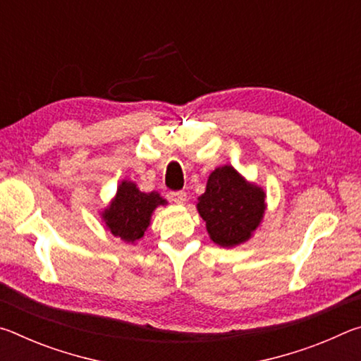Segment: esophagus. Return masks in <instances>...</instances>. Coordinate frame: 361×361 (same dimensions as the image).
<instances>
[{"instance_id":"34e87169","label":"esophagus","mask_w":361,"mask_h":361,"mask_svg":"<svg viewBox=\"0 0 361 361\" xmlns=\"http://www.w3.org/2000/svg\"><path fill=\"white\" fill-rule=\"evenodd\" d=\"M169 199L175 204H183L186 200V192L185 191H170Z\"/></svg>"}]
</instances>
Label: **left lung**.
Wrapping results in <instances>:
<instances>
[{
	"label": "left lung",
	"mask_w": 361,
	"mask_h": 361,
	"mask_svg": "<svg viewBox=\"0 0 361 361\" xmlns=\"http://www.w3.org/2000/svg\"><path fill=\"white\" fill-rule=\"evenodd\" d=\"M264 192L248 185L231 166L216 169L209 176L197 210L210 239L221 247H234L250 239L264 213Z\"/></svg>",
	"instance_id": "8db88e82"
}]
</instances>
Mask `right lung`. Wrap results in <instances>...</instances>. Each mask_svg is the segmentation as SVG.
<instances>
[{
    "label": "right lung",
    "mask_w": 361,
    "mask_h": 361,
    "mask_svg": "<svg viewBox=\"0 0 361 361\" xmlns=\"http://www.w3.org/2000/svg\"><path fill=\"white\" fill-rule=\"evenodd\" d=\"M157 192H142L132 181H122L116 199L103 213L108 229L126 242L142 239L148 229L151 213L157 205H164Z\"/></svg>",
    "instance_id": "add662e5"
}]
</instances>
